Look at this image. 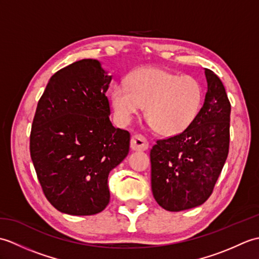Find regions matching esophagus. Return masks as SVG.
Instances as JSON below:
<instances>
[{
  "label": "esophagus",
  "mask_w": 259,
  "mask_h": 259,
  "mask_svg": "<svg viewBox=\"0 0 259 259\" xmlns=\"http://www.w3.org/2000/svg\"><path fill=\"white\" fill-rule=\"evenodd\" d=\"M130 147L134 151H145L149 148V142H148L145 136L135 135L133 138H131Z\"/></svg>",
  "instance_id": "1"
}]
</instances>
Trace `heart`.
I'll use <instances>...</instances> for the list:
<instances>
[{
	"label": "heart",
	"mask_w": 259,
	"mask_h": 259,
	"mask_svg": "<svg viewBox=\"0 0 259 259\" xmlns=\"http://www.w3.org/2000/svg\"><path fill=\"white\" fill-rule=\"evenodd\" d=\"M203 90L191 75L159 69H141L111 92V104L121 123H130L146 107V118L158 134L171 137L184 133L200 112Z\"/></svg>",
	"instance_id": "heart-1"
}]
</instances>
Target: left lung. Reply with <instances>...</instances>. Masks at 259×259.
I'll use <instances>...</instances> for the list:
<instances>
[{"label": "left lung", "instance_id": "8db88e82", "mask_svg": "<svg viewBox=\"0 0 259 259\" xmlns=\"http://www.w3.org/2000/svg\"><path fill=\"white\" fill-rule=\"evenodd\" d=\"M208 90L196 120L184 133L158 140L150 151L151 189L169 211L202 205L229 151L230 102L221 79L205 69Z\"/></svg>", "mask_w": 259, "mask_h": 259}]
</instances>
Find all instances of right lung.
I'll use <instances>...</instances> for the list:
<instances>
[{"label":"right lung","mask_w":259,"mask_h":259,"mask_svg":"<svg viewBox=\"0 0 259 259\" xmlns=\"http://www.w3.org/2000/svg\"><path fill=\"white\" fill-rule=\"evenodd\" d=\"M111 79L98 60H80L54 73L37 102L31 159L47 199L61 212L102 211L108 176L129 153L130 134L109 119Z\"/></svg>","instance_id":"right-lung-1"}]
</instances>
